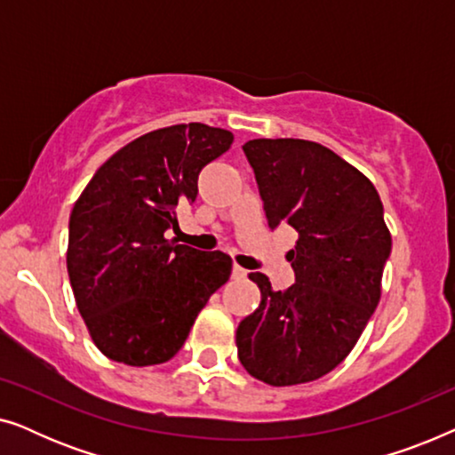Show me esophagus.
Wrapping results in <instances>:
<instances>
[{"instance_id": "1", "label": "esophagus", "mask_w": 455, "mask_h": 455, "mask_svg": "<svg viewBox=\"0 0 455 455\" xmlns=\"http://www.w3.org/2000/svg\"><path fill=\"white\" fill-rule=\"evenodd\" d=\"M232 277H234V279L246 277V269H242L240 265H234V267H232Z\"/></svg>"}]
</instances>
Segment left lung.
<instances>
[{
  "label": "left lung",
  "mask_w": 455,
  "mask_h": 455,
  "mask_svg": "<svg viewBox=\"0 0 455 455\" xmlns=\"http://www.w3.org/2000/svg\"><path fill=\"white\" fill-rule=\"evenodd\" d=\"M242 148L269 226L294 228L298 242L288 290L248 275L260 304L235 331L238 358L273 387L315 381L352 352L381 298L391 252L383 203L364 173L319 142L254 139Z\"/></svg>",
  "instance_id": "1"
}]
</instances>
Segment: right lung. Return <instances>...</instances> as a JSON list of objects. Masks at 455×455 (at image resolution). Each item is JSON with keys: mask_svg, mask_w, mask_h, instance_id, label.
Wrapping results in <instances>:
<instances>
[{"mask_svg": "<svg viewBox=\"0 0 455 455\" xmlns=\"http://www.w3.org/2000/svg\"><path fill=\"white\" fill-rule=\"evenodd\" d=\"M234 134L178 124L128 142L99 167L70 215L68 275L92 341L128 366L167 363L232 273L226 252L165 238L176 209L195 203L198 173Z\"/></svg>", "mask_w": 455, "mask_h": 455, "instance_id": "obj_1", "label": "right lung"}]
</instances>
